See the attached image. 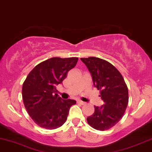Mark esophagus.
Listing matches in <instances>:
<instances>
[{"label": "esophagus", "mask_w": 152, "mask_h": 152, "mask_svg": "<svg viewBox=\"0 0 152 152\" xmlns=\"http://www.w3.org/2000/svg\"><path fill=\"white\" fill-rule=\"evenodd\" d=\"M77 103H78V104H80V105H85V104H86V102H82V101H78Z\"/></svg>", "instance_id": "34e87169"}]
</instances>
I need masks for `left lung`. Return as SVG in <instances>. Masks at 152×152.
Returning <instances> with one entry per match:
<instances>
[{"instance_id": "8db88e82", "label": "left lung", "mask_w": 152, "mask_h": 152, "mask_svg": "<svg viewBox=\"0 0 152 152\" xmlns=\"http://www.w3.org/2000/svg\"><path fill=\"white\" fill-rule=\"evenodd\" d=\"M92 76L94 86L100 90L104 104L94 106V113L87 118L92 128L106 131L120 121L129 102L128 88L122 74L110 62L99 58H80Z\"/></svg>"}]
</instances>
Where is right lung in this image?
Listing matches in <instances>:
<instances>
[{
	"label": "right lung",
	"mask_w": 152,
	"mask_h": 152,
	"mask_svg": "<svg viewBox=\"0 0 152 152\" xmlns=\"http://www.w3.org/2000/svg\"><path fill=\"white\" fill-rule=\"evenodd\" d=\"M77 62L78 58H52L37 64L28 75L22 88L23 104L39 126L55 129L65 122L70 107L76 102L62 99L56 93V86L62 83Z\"/></svg>",
	"instance_id": "right-lung-1"
}]
</instances>
